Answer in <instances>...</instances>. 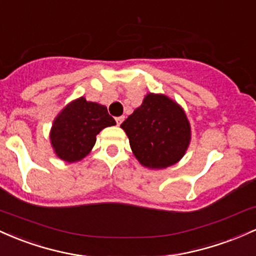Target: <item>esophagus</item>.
<instances>
[{"label":"esophagus","mask_w":256,"mask_h":256,"mask_svg":"<svg viewBox=\"0 0 256 256\" xmlns=\"http://www.w3.org/2000/svg\"><path fill=\"white\" fill-rule=\"evenodd\" d=\"M123 120H124V116H120V117H116V122H117V124H120V123L123 122Z\"/></svg>","instance_id":"1"}]
</instances>
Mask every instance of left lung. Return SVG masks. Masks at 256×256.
Listing matches in <instances>:
<instances>
[{"instance_id":"left-lung-1","label":"left lung","mask_w":256,"mask_h":256,"mask_svg":"<svg viewBox=\"0 0 256 256\" xmlns=\"http://www.w3.org/2000/svg\"><path fill=\"white\" fill-rule=\"evenodd\" d=\"M120 127L129 138L134 156L152 169L176 163L191 139L190 123L184 110L162 94H148Z\"/></svg>"}]
</instances>
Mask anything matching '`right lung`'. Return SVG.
<instances>
[{"instance_id":"add662e5","label":"right lung","mask_w":256,"mask_h":256,"mask_svg":"<svg viewBox=\"0 0 256 256\" xmlns=\"http://www.w3.org/2000/svg\"><path fill=\"white\" fill-rule=\"evenodd\" d=\"M116 124L105 106L84 98L68 104L54 120L50 142L56 156L76 162L87 156L102 129Z\"/></svg>"}]
</instances>
